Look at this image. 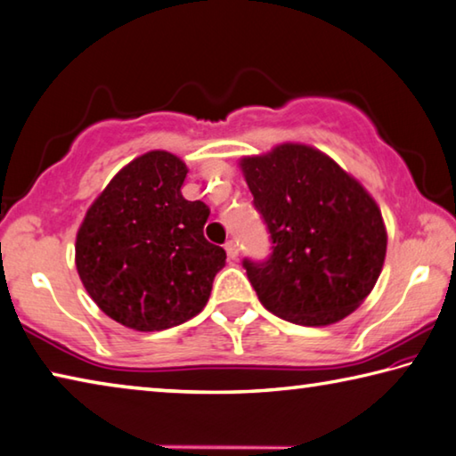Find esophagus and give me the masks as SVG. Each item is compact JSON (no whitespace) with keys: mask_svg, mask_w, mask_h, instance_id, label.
I'll return each mask as SVG.
<instances>
[{"mask_svg":"<svg viewBox=\"0 0 456 456\" xmlns=\"http://www.w3.org/2000/svg\"><path fill=\"white\" fill-rule=\"evenodd\" d=\"M225 251H227V256H229L231 259H235V257L239 256V245H237V241H233V239H231V241H227V243H225Z\"/></svg>","mask_w":456,"mask_h":456,"instance_id":"34e87169","label":"esophagus"}]
</instances>
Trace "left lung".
<instances>
[{
	"label": "left lung",
	"mask_w": 456,
	"mask_h": 456,
	"mask_svg": "<svg viewBox=\"0 0 456 456\" xmlns=\"http://www.w3.org/2000/svg\"><path fill=\"white\" fill-rule=\"evenodd\" d=\"M241 167L272 241L265 259H243L259 302L299 326L346 318L382 272L386 231L374 199L304 144H281Z\"/></svg>",
	"instance_id": "left-lung-1"
}]
</instances>
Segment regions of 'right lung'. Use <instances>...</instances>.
Listing matches in <instances>:
<instances>
[{
	"mask_svg": "<svg viewBox=\"0 0 456 456\" xmlns=\"http://www.w3.org/2000/svg\"><path fill=\"white\" fill-rule=\"evenodd\" d=\"M187 167L165 151L134 159L108 183L76 237V269L106 315L138 331L191 320L227 253L205 239L211 209L187 200Z\"/></svg>",
	"mask_w": 456,
	"mask_h": 456,
	"instance_id": "obj_1",
	"label": "right lung"
}]
</instances>
